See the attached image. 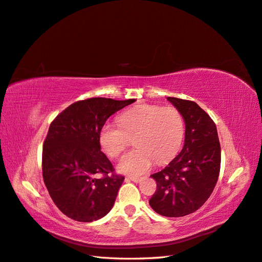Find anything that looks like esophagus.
Masks as SVG:
<instances>
[{"label": "esophagus", "instance_id": "1", "mask_svg": "<svg viewBox=\"0 0 262 262\" xmlns=\"http://www.w3.org/2000/svg\"><path fill=\"white\" fill-rule=\"evenodd\" d=\"M128 179H129L130 181L136 182V183H138V182L141 181V178H140V177H128Z\"/></svg>", "mask_w": 262, "mask_h": 262}]
</instances>
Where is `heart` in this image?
Masks as SVG:
<instances>
[{
    "instance_id": "1",
    "label": "heart",
    "mask_w": 262,
    "mask_h": 262,
    "mask_svg": "<svg viewBox=\"0 0 262 262\" xmlns=\"http://www.w3.org/2000/svg\"><path fill=\"white\" fill-rule=\"evenodd\" d=\"M118 124L107 123L102 127L100 144L103 151L116 158L134 137L135 149L125 154L117 164L119 172L143 174L157 162L173 157L183 138V119L173 107L139 105L118 116Z\"/></svg>"
}]
</instances>
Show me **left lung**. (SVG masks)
Segmentation results:
<instances>
[{"instance_id":"left-lung-1","label":"left lung","mask_w":262,"mask_h":262,"mask_svg":"<svg viewBox=\"0 0 262 262\" xmlns=\"http://www.w3.org/2000/svg\"><path fill=\"white\" fill-rule=\"evenodd\" d=\"M185 123L182 150L154 178L152 210L167 217L189 215L203 205L219 180L221 145L213 119L195 102L167 98Z\"/></svg>"}]
</instances>
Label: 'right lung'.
<instances>
[{"instance_id": "obj_1", "label": "right lung", "mask_w": 262, "mask_h": 262, "mask_svg": "<svg viewBox=\"0 0 262 262\" xmlns=\"http://www.w3.org/2000/svg\"><path fill=\"white\" fill-rule=\"evenodd\" d=\"M135 100L92 98L71 104L49 126L42 148V178L54 203L78 222H93L113 207L124 177L101 151L107 118ZM103 174L102 178H96Z\"/></svg>"}]
</instances>
